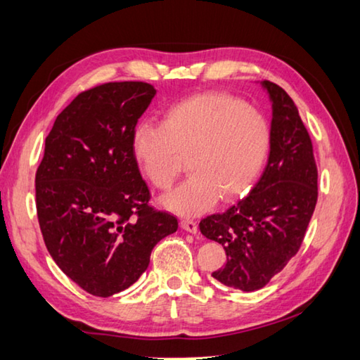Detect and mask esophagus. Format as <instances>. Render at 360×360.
Returning a JSON list of instances; mask_svg holds the SVG:
<instances>
[{"instance_id":"obj_1","label":"esophagus","mask_w":360,"mask_h":360,"mask_svg":"<svg viewBox=\"0 0 360 360\" xmlns=\"http://www.w3.org/2000/svg\"><path fill=\"white\" fill-rule=\"evenodd\" d=\"M179 226H181L182 230H184V231H187V233H192V234H195V233L198 231V225L195 224L193 220H181Z\"/></svg>"}]
</instances>
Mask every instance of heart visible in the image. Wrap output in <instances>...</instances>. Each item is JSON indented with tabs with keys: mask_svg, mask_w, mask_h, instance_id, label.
<instances>
[{
	"mask_svg": "<svg viewBox=\"0 0 360 360\" xmlns=\"http://www.w3.org/2000/svg\"><path fill=\"white\" fill-rule=\"evenodd\" d=\"M271 146L269 122L257 108L220 91L174 102L162 124L141 121L132 134V151L143 173L168 191L188 158L191 178L162 198L179 215H198L221 198L244 195L257 181Z\"/></svg>",
	"mask_w": 360,
	"mask_h": 360,
	"instance_id": "1",
	"label": "heart"
}]
</instances>
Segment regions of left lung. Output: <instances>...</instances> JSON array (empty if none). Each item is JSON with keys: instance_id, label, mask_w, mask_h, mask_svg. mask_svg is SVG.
<instances>
[{"instance_id": "1", "label": "left lung", "mask_w": 360, "mask_h": 360, "mask_svg": "<svg viewBox=\"0 0 360 360\" xmlns=\"http://www.w3.org/2000/svg\"><path fill=\"white\" fill-rule=\"evenodd\" d=\"M259 84L272 103L264 172L238 205L200 221L202 236L226 253L225 266L212 277L247 292L266 286L299 252L318 200L311 140L296 105L278 84Z\"/></svg>"}]
</instances>
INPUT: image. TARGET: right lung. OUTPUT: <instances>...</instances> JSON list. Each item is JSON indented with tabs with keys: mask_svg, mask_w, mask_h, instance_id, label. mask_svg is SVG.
I'll return each instance as SVG.
<instances>
[{
	"mask_svg": "<svg viewBox=\"0 0 360 360\" xmlns=\"http://www.w3.org/2000/svg\"><path fill=\"white\" fill-rule=\"evenodd\" d=\"M143 82L105 83L58 115L36 173L44 243L60 269L93 296L127 290L178 220L148 205L132 151L136 122L155 96Z\"/></svg>",
	"mask_w": 360,
	"mask_h": 360,
	"instance_id": "obj_1",
	"label": "right lung"
}]
</instances>
